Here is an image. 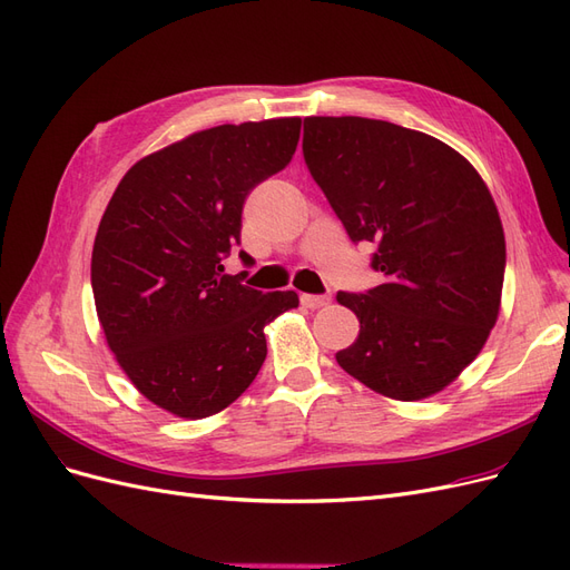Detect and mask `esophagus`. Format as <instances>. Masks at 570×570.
Returning a JSON list of instances; mask_svg holds the SVG:
<instances>
[{"label":"esophagus","instance_id":"esophagus-1","mask_svg":"<svg viewBox=\"0 0 570 570\" xmlns=\"http://www.w3.org/2000/svg\"><path fill=\"white\" fill-rule=\"evenodd\" d=\"M302 304L306 308H321L325 304H331V297L327 295H302Z\"/></svg>","mask_w":570,"mask_h":570}]
</instances>
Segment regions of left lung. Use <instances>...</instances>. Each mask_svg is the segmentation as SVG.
Returning <instances> with one entry per match:
<instances>
[{
  "instance_id": "8db88e82",
  "label": "left lung",
  "mask_w": 570,
  "mask_h": 570,
  "mask_svg": "<svg viewBox=\"0 0 570 570\" xmlns=\"http://www.w3.org/2000/svg\"><path fill=\"white\" fill-rule=\"evenodd\" d=\"M304 161L383 283L337 292L358 337L337 364L373 392L419 402L485 347L502 306L504 228L485 180L438 137L361 116L304 118Z\"/></svg>"
}]
</instances>
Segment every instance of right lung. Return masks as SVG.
Returning <instances> with one entry per match:
<instances>
[{
	"label": "right lung",
	"mask_w": 570,
	"mask_h": 570,
	"mask_svg": "<svg viewBox=\"0 0 570 570\" xmlns=\"http://www.w3.org/2000/svg\"><path fill=\"white\" fill-rule=\"evenodd\" d=\"M302 118L226 124L137 161L99 220L92 247L97 316L118 366L178 419L233 404L266 358L264 327L299 306L228 275L252 189L283 170Z\"/></svg>",
	"instance_id": "right-lung-1"
}]
</instances>
